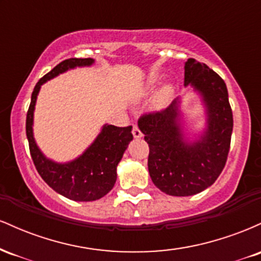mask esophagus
<instances>
[{"label": "esophagus", "mask_w": 261, "mask_h": 261, "mask_svg": "<svg viewBox=\"0 0 261 261\" xmlns=\"http://www.w3.org/2000/svg\"><path fill=\"white\" fill-rule=\"evenodd\" d=\"M133 135L135 139H141V137H142V133H141V130L137 125H134L133 126Z\"/></svg>", "instance_id": "obj_1"}]
</instances>
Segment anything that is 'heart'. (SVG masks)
<instances>
[{"mask_svg":"<svg viewBox=\"0 0 261 261\" xmlns=\"http://www.w3.org/2000/svg\"><path fill=\"white\" fill-rule=\"evenodd\" d=\"M161 81H162L161 74H157V73L151 74V76L148 77V80L146 81L145 87H143L142 91H141V95L145 97V95H147L148 93H151L155 87L160 85ZM173 93H174V88H173L172 85L162 86L157 91V93L154 94L153 100H152V108L155 110H160V109H163V108H166L170 103V100H172Z\"/></svg>","mask_w":261,"mask_h":261,"instance_id":"1","label":"heart"}]
</instances>
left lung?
I'll return each mask as SVG.
<instances>
[{
	"instance_id": "obj_1",
	"label": "left lung",
	"mask_w": 261,
	"mask_h": 261,
	"mask_svg": "<svg viewBox=\"0 0 261 261\" xmlns=\"http://www.w3.org/2000/svg\"><path fill=\"white\" fill-rule=\"evenodd\" d=\"M184 85L199 92L206 108V128L189 141L180 126L179 99L168 108L139 119L148 143V172L153 184L167 195L190 196L211 187L228 157L233 115L224 81L207 65L189 59Z\"/></svg>"
}]
</instances>
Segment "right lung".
<instances>
[{"label": "right lung", "instance_id": "right-lung-1", "mask_svg": "<svg viewBox=\"0 0 261 261\" xmlns=\"http://www.w3.org/2000/svg\"><path fill=\"white\" fill-rule=\"evenodd\" d=\"M93 59H67L60 62L35 85L31 106L27 113L25 131L32 160L44 181L56 193L73 201H94L112 190L116 181V167L128 142L134 139L133 126L118 127L106 124L93 143L76 160L56 163L41 153L33 135V118L41 85L67 70L91 66Z\"/></svg>", "mask_w": 261, "mask_h": 261}]
</instances>
